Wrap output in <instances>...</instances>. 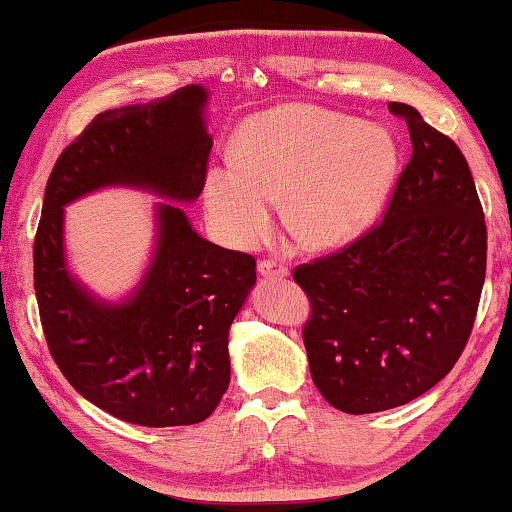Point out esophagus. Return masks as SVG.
<instances>
[{
  "instance_id": "34e87169",
  "label": "esophagus",
  "mask_w": 512,
  "mask_h": 512,
  "mask_svg": "<svg viewBox=\"0 0 512 512\" xmlns=\"http://www.w3.org/2000/svg\"><path fill=\"white\" fill-rule=\"evenodd\" d=\"M257 271L262 273L264 278H287L290 276V269L283 262H278V259H262V262L257 264Z\"/></svg>"
}]
</instances>
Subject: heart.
<instances>
[{"mask_svg": "<svg viewBox=\"0 0 512 512\" xmlns=\"http://www.w3.org/2000/svg\"><path fill=\"white\" fill-rule=\"evenodd\" d=\"M397 169V146L376 125L318 106H278L243 122L236 160L208 169V218L234 246L273 227V199L308 248L355 241L378 218Z\"/></svg>", "mask_w": 512, "mask_h": 512, "instance_id": "b5f03b06", "label": "heart"}]
</instances>
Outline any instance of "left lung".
Here are the masks:
<instances>
[{"mask_svg":"<svg viewBox=\"0 0 512 512\" xmlns=\"http://www.w3.org/2000/svg\"><path fill=\"white\" fill-rule=\"evenodd\" d=\"M413 155L383 220L348 246L294 269L311 301L304 325L313 383L350 415L431 390L469 343L487 269V225L457 143L392 102Z\"/></svg>","mask_w":512,"mask_h":512,"instance_id":"8db88e82","label":"left lung"}]
</instances>
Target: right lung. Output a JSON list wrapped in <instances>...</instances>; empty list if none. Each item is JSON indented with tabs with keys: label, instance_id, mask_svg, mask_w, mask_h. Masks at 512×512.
Wrapping results in <instances>:
<instances>
[{
	"label": "right lung",
	"instance_id": "obj_1",
	"mask_svg": "<svg viewBox=\"0 0 512 512\" xmlns=\"http://www.w3.org/2000/svg\"><path fill=\"white\" fill-rule=\"evenodd\" d=\"M201 85L95 115L57 157L34 239V290L48 350L81 397L122 422L206 420L229 387V327L255 285V257L201 239L183 208L157 206V246L132 297L109 304L71 276L64 206L106 185L194 201L213 139Z\"/></svg>",
	"mask_w": 512,
	"mask_h": 512
}]
</instances>
